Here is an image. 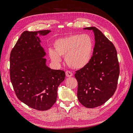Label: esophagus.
Listing matches in <instances>:
<instances>
[{
	"label": "esophagus",
	"instance_id": "esophagus-1",
	"mask_svg": "<svg viewBox=\"0 0 133 133\" xmlns=\"http://www.w3.org/2000/svg\"><path fill=\"white\" fill-rule=\"evenodd\" d=\"M65 75L66 76V77H71V76H73V73L69 71H66L65 72Z\"/></svg>",
	"mask_w": 133,
	"mask_h": 133
}]
</instances>
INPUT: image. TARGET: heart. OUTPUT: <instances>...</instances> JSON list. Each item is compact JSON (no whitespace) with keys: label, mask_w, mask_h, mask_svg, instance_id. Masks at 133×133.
Returning a JSON list of instances; mask_svg holds the SVG:
<instances>
[{"label":"heart","mask_w":133,"mask_h":133,"mask_svg":"<svg viewBox=\"0 0 133 133\" xmlns=\"http://www.w3.org/2000/svg\"><path fill=\"white\" fill-rule=\"evenodd\" d=\"M54 50L50 49L49 57L53 62L59 64L61 57L65 56V61L70 68L80 69L87 66L92 58L94 42L87 34H71L56 39Z\"/></svg>","instance_id":"obj_1"}]
</instances>
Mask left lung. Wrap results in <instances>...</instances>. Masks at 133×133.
Returning a JSON list of instances; mask_svg holds the SVG:
<instances>
[{
	"mask_svg": "<svg viewBox=\"0 0 133 133\" xmlns=\"http://www.w3.org/2000/svg\"><path fill=\"white\" fill-rule=\"evenodd\" d=\"M92 30L95 45L91 59L87 66L76 71L79 102L86 108L103 105L113 95L119 75V65L115 46L102 31L95 27Z\"/></svg>",
	"mask_w": 133,
	"mask_h": 133,
	"instance_id": "8db88e82",
	"label": "left lung"
}]
</instances>
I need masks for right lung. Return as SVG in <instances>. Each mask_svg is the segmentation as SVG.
Masks as SVG:
<instances>
[{
    "instance_id": "right-lung-1",
    "label": "right lung",
    "mask_w": 133,
    "mask_h": 133,
    "mask_svg": "<svg viewBox=\"0 0 133 133\" xmlns=\"http://www.w3.org/2000/svg\"><path fill=\"white\" fill-rule=\"evenodd\" d=\"M51 31H25L11 51L10 76L15 94L21 102L38 110H46L57 98L59 85L65 79L63 70L48 67L40 37Z\"/></svg>"
}]
</instances>
